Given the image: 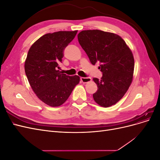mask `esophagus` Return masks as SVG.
Masks as SVG:
<instances>
[{"label":"esophagus","mask_w":160,"mask_h":160,"mask_svg":"<svg viewBox=\"0 0 160 160\" xmlns=\"http://www.w3.org/2000/svg\"><path fill=\"white\" fill-rule=\"evenodd\" d=\"M81 81L82 83H87L91 81V78H90V77H81Z\"/></svg>","instance_id":"obj_1"}]
</instances>
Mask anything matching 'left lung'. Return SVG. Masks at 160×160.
Wrapping results in <instances>:
<instances>
[{"instance_id": "obj_1", "label": "left lung", "mask_w": 160, "mask_h": 160, "mask_svg": "<svg viewBox=\"0 0 160 160\" xmlns=\"http://www.w3.org/2000/svg\"><path fill=\"white\" fill-rule=\"evenodd\" d=\"M80 45L91 62H100L101 80L94 78L98 91L93 95L99 105L109 108L117 103L133 81L134 58L123 38L117 34L100 30H85L78 35Z\"/></svg>"}]
</instances>
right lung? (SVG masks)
I'll list each match as a JSON object with an SVG mask.
<instances>
[{
    "label": "right lung",
    "instance_id": "add662e5",
    "mask_svg": "<svg viewBox=\"0 0 160 160\" xmlns=\"http://www.w3.org/2000/svg\"><path fill=\"white\" fill-rule=\"evenodd\" d=\"M77 31L47 33L33 43L25 61V71L37 98L51 107H59L69 98L78 85V75L68 76L57 70L65 48Z\"/></svg>",
    "mask_w": 160,
    "mask_h": 160
}]
</instances>
